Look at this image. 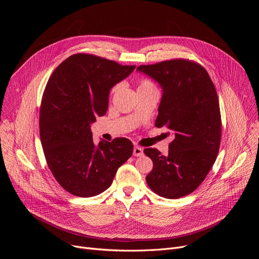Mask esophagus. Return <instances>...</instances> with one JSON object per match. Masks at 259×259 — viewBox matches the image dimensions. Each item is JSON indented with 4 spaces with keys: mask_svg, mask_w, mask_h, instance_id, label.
I'll list each match as a JSON object with an SVG mask.
<instances>
[{
    "mask_svg": "<svg viewBox=\"0 0 259 259\" xmlns=\"http://www.w3.org/2000/svg\"><path fill=\"white\" fill-rule=\"evenodd\" d=\"M133 155H134L135 157H140V156H142V155H143V149H142V147H140V146H138V145L134 146V149H133Z\"/></svg>",
    "mask_w": 259,
    "mask_h": 259,
    "instance_id": "34e87169",
    "label": "esophagus"
}]
</instances>
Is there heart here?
I'll return each mask as SVG.
<instances>
[{
    "instance_id": "obj_1",
    "label": "heart",
    "mask_w": 259,
    "mask_h": 259,
    "mask_svg": "<svg viewBox=\"0 0 259 259\" xmlns=\"http://www.w3.org/2000/svg\"><path fill=\"white\" fill-rule=\"evenodd\" d=\"M118 89H119V85L113 87L112 90H110V94H115L118 91ZM140 89H155V85L150 80L143 79L140 81L139 86H138V90H140Z\"/></svg>"
}]
</instances>
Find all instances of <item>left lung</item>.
Returning a JSON list of instances; mask_svg holds the SVG:
<instances>
[{
    "mask_svg": "<svg viewBox=\"0 0 259 259\" xmlns=\"http://www.w3.org/2000/svg\"><path fill=\"white\" fill-rule=\"evenodd\" d=\"M137 70L163 90L155 126L169 129L174 139L167 156L145 149L153 170L145 177L157 195L178 199L193 193L212 168L220 145L221 117L215 86L207 70L188 59L139 65Z\"/></svg>",
    "mask_w": 259,
    "mask_h": 259,
    "instance_id": "obj_1",
    "label": "left lung"
}]
</instances>
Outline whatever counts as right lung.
I'll list each match as a JSON object with an SVG mask.
<instances>
[{"label":"right lung","instance_id":"add662e5","mask_svg":"<svg viewBox=\"0 0 259 259\" xmlns=\"http://www.w3.org/2000/svg\"><path fill=\"white\" fill-rule=\"evenodd\" d=\"M135 67L79 53L51 75L41 103L40 137L49 169L69 194L83 198L101 194L132 156L133 144L124 137L96 145L90 125L105 115L110 89Z\"/></svg>","mask_w":259,"mask_h":259}]
</instances>
